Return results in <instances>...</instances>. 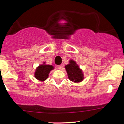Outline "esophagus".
Here are the masks:
<instances>
[{
	"instance_id": "1",
	"label": "esophagus",
	"mask_w": 124,
	"mask_h": 124,
	"mask_svg": "<svg viewBox=\"0 0 124 124\" xmlns=\"http://www.w3.org/2000/svg\"><path fill=\"white\" fill-rule=\"evenodd\" d=\"M58 69H59V70H61V69L62 68V65H58Z\"/></svg>"
}]
</instances>
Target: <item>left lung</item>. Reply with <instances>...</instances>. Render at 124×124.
<instances>
[{
  "instance_id": "1",
  "label": "left lung",
  "mask_w": 124,
  "mask_h": 124,
  "mask_svg": "<svg viewBox=\"0 0 124 124\" xmlns=\"http://www.w3.org/2000/svg\"><path fill=\"white\" fill-rule=\"evenodd\" d=\"M65 68L68 78L73 83H80L85 78L83 72L76 61L73 59L69 60V64L65 65Z\"/></svg>"
}]
</instances>
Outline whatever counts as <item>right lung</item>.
Returning a JSON list of instances; mask_svg holds the SVG:
<instances>
[{
    "label": "right lung",
    "instance_id": "right-lung-1",
    "mask_svg": "<svg viewBox=\"0 0 124 124\" xmlns=\"http://www.w3.org/2000/svg\"><path fill=\"white\" fill-rule=\"evenodd\" d=\"M54 66L52 65H47L46 62L39 65L37 67L34 72V77L35 79L41 82H44L49 77V74L51 70H54Z\"/></svg>",
    "mask_w": 124,
    "mask_h": 124
}]
</instances>
